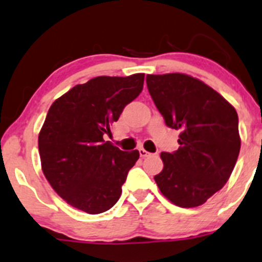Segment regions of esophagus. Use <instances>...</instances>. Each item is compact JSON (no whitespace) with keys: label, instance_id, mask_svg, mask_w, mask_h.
Segmentation results:
<instances>
[{"label":"esophagus","instance_id":"34e87169","mask_svg":"<svg viewBox=\"0 0 262 262\" xmlns=\"http://www.w3.org/2000/svg\"><path fill=\"white\" fill-rule=\"evenodd\" d=\"M138 150H139V154H140V157H142V158L149 157V155H150V153H149V151H146L145 149H143V148H139V149H138Z\"/></svg>","mask_w":262,"mask_h":262}]
</instances>
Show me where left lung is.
<instances>
[{"label":"left lung","mask_w":262,"mask_h":262,"mask_svg":"<svg viewBox=\"0 0 262 262\" xmlns=\"http://www.w3.org/2000/svg\"><path fill=\"white\" fill-rule=\"evenodd\" d=\"M146 85L169 128L180 129V146L160 154L163 170L154 179L168 200L195 208L219 191L240 151L235 108L201 80L188 74H148Z\"/></svg>","instance_id":"left-lung-1"}]
</instances>
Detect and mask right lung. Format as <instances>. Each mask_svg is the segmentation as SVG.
<instances>
[{"label":"right lung","mask_w":262,"mask_h":262,"mask_svg":"<svg viewBox=\"0 0 262 262\" xmlns=\"http://www.w3.org/2000/svg\"><path fill=\"white\" fill-rule=\"evenodd\" d=\"M144 73L100 76L77 84L53 102L38 136L42 170L73 208L100 214L122 194L139 151H123L103 137L126 104L140 94Z\"/></svg>","instance_id":"right-lung-1"}]
</instances>
